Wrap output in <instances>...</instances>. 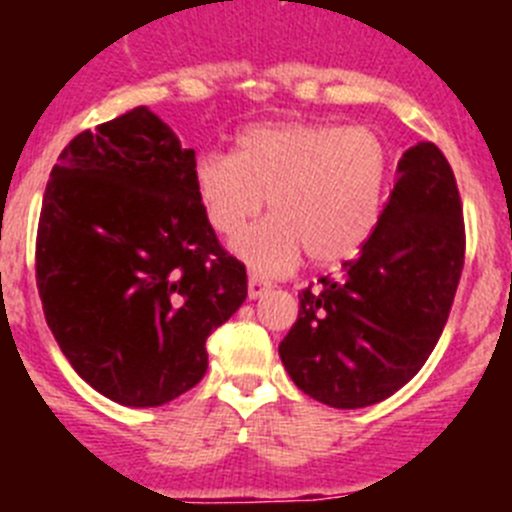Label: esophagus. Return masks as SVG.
<instances>
[{"mask_svg":"<svg viewBox=\"0 0 512 512\" xmlns=\"http://www.w3.org/2000/svg\"><path fill=\"white\" fill-rule=\"evenodd\" d=\"M269 289H271V282H266V279L256 277V274H253V277L248 279V297H251V300H259V297H264L266 292H269Z\"/></svg>","mask_w":512,"mask_h":512,"instance_id":"1","label":"esophagus"}]
</instances>
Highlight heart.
Returning <instances> with one entry per match:
<instances>
[{"label": "heart", "mask_w": 512, "mask_h": 512, "mask_svg": "<svg viewBox=\"0 0 512 512\" xmlns=\"http://www.w3.org/2000/svg\"><path fill=\"white\" fill-rule=\"evenodd\" d=\"M212 228L235 235L261 207L271 217L233 241L259 277L284 274L300 259L351 261L377 230L390 189V151L372 128L336 122L253 125L235 153H207L194 169Z\"/></svg>", "instance_id": "obj_1"}]
</instances>
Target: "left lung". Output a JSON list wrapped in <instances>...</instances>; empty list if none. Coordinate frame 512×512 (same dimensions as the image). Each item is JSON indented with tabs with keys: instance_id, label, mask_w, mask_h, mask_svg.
Instances as JSON below:
<instances>
[{
	"instance_id": "left-lung-1",
	"label": "left lung",
	"mask_w": 512,
	"mask_h": 512,
	"mask_svg": "<svg viewBox=\"0 0 512 512\" xmlns=\"http://www.w3.org/2000/svg\"><path fill=\"white\" fill-rule=\"evenodd\" d=\"M464 266V217L449 161L433 143L397 161L377 230L338 279L300 295L279 356L312 400L356 410L395 395L431 356Z\"/></svg>"
}]
</instances>
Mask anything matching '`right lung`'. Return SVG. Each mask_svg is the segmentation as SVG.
I'll return each instance as SVG.
<instances>
[{"mask_svg":"<svg viewBox=\"0 0 512 512\" xmlns=\"http://www.w3.org/2000/svg\"><path fill=\"white\" fill-rule=\"evenodd\" d=\"M197 158L148 107L76 135L43 194L45 320L89 387L158 408L207 372V338L248 295L194 187Z\"/></svg>","mask_w":512,"mask_h":512,"instance_id":"right-lung-1","label":"right lung"}]
</instances>
